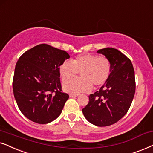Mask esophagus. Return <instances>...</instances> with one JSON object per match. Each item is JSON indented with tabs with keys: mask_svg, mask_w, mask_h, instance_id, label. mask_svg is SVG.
Wrapping results in <instances>:
<instances>
[{
	"mask_svg": "<svg viewBox=\"0 0 153 153\" xmlns=\"http://www.w3.org/2000/svg\"><path fill=\"white\" fill-rule=\"evenodd\" d=\"M69 96H70V97H71V98H74V97H78L79 94H71Z\"/></svg>",
	"mask_w": 153,
	"mask_h": 153,
	"instance_id": "34e87169",
	"label": "esophagus"
}]
</instances>
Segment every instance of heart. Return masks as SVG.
<instances>
[{"instance_id":"1","label":"heart","mask_w":153,"mask_h":153,"mask_svg":"<svg viewBox=\"0 0 153 153\" xmlns=\"http://www.w3.org/2000/svg\"><path fill=\"white\" fill-rule=\"evenodd\" d=\"M78 72L81 78L73 79ZM59 72L64 81V91L78 94L90 91L93 86L97 88L104 85L111 75V64L105 56L85 54L76 56L72 61H64L59 67Z\"/></svg>"}]
</instances>
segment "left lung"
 I'll list each match as a JSON object with an SVG mask.
<instances>
[{
	"label": "left lung",
	"instance_id": "left-lung-1",
	"mask_svg": "<svg viewBox=\"0 0 153 153\" xmlns=\"http://www.w3.org/2000/svg\"><path fill=\"white\" fill-rule=\"evenodd\" d=\"M97 53L110 60L111 75L99 91L89 96L82 113L90 123L106 127L119 121L129 111L135 94V75L131 61L120 51L106 48Z\"/></svg>",
	"mask_w": 153,
	"mask_h": 153
}]
</instances>
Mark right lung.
<instances>
[{
  "mask_svg": "<svg viewBox=\"0 0 153 153\" xmlns=\"http://www.w3.org/2000/svg\"><path fill=\"white\" fill-rule=\"evenodd\" d=\"M70 56L47 44L24 53L16 64L13 88L22 114L34 123L48 124L62 113L68 94L63 92L59 67Z\"/></svg>",
  "mask_w": 153,
  "mask_h": 153,
  "instance_id": "obj_1",
  "label": "right lung"
}]
</instances>
